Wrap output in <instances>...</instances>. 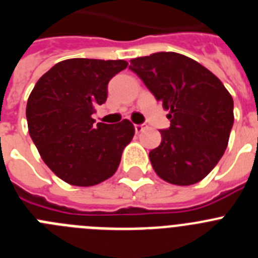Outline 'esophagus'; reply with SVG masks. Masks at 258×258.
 Returning a JSON list of instances; mask_svg holds the SVG:
<instances>
[{
    "label": "esophagus",
    "instance_id": "obj_1",
    "mask_svg": "<svg viewBox=\"0 0 258 258\" xmlns=\"http://www.w3.org/2000/svg\"><path fill=\"white\" fill-rule=\"evenodd\" d=\"M134 129H136V133H142L145 129H147V125H146V124H136V125H134Z\"/></svg>",
    "mask_w": 258,
    "mask_h": 258
}]
</instances>
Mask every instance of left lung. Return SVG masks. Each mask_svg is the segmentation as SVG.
Returning a JSON list of instances; mask_svg holds the SVG:
<instances>
[{
    "label": "left lung",
    "instance_id": "left-lung-1",
    "mask_svg": "<svg viewBox=\"0 0 258 258\" xmlns=\"http://www.w3.org/2000/svg\"><path fill=\"white\" fill-rule=\"evenodd\" d=\"M164 109L169 129L150 151L156 174L178 186L198 183L217 165L234 124V101L220 79L178 52H155L129 66Z\"/></svg>",
    "mask_w": 258,
    "mask_h": 258
}]
</instances>
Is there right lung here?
Masks as SVG:
<instances>
[{"mask_svg": "<svg viewBox=\"0 0 258 258\" xmlns=\"http://www.w3.org/2000/svg\"><path fill=\"white\" fill-rule=\"evenodd\" d=\"M127 61L74 58L40 77L27 102V122L42 160L74 186H94L112 177L134 136L129 120L113 125L92 117L107 99L108 81Z\"/></svg>", "mask_w": 258, "mask_h": 258, "instance_id": "1", "label": "right lung"}]
</instances>
